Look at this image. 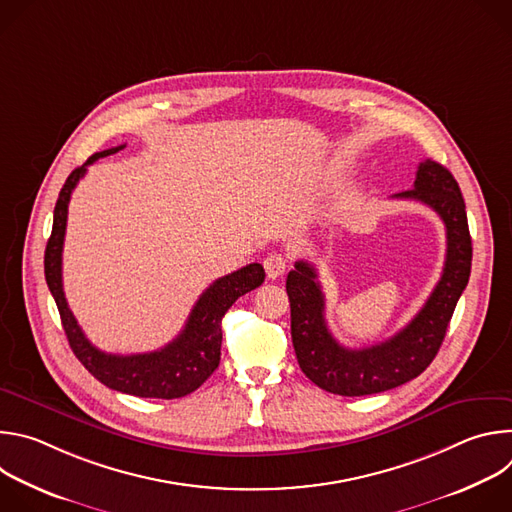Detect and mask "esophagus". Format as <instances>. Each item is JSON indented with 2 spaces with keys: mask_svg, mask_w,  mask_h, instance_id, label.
<instances>
[{
  "mask_svg": "<svg viewBox=\"0 0 512 512\" xmlns=\"http://www.w3.org/2000/svg\"><path fill=\"white\" fill-rule=\"evenodd\" d=\"M263 267H265V273L269 279H277L285 273L287 269V259L281 255V253H269L263 261Z\"/></svg>",
  "mask_w": 512,
  "mask_h": 512,
  "instance_id": "obj_1",
  "label": "esophagus"
}]
</instances>
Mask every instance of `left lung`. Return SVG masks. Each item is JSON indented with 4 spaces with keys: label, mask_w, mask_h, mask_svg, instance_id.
<instances>
[{
    "label": "left lung",
    "mask_w": 512,
    "mask_h": 512,
    "mask_svg": "<svg viewBox=\"0 0 512 512\" xmlns=\"http://www.w3.org/2000/svg\"><path fill=\"white\" fill-rule=\"evenodd\" d=\"M433 208L446 225V263L440 281L415 318L385 342L344 348L330 334L324 318V294L312 263L298 261L287 273L285 289L291 308V340L304 375L320 389L362 397L383 393L419 377L440 350L456 304L470 279L472 239L466 204L452 172L423 160L411 190L395 194Z\"/></svg>",
    "instance_id": "left-lung-1"
}]
</instances>
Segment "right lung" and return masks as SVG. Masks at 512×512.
Masks as SVG:
<instances>
[{
    "label": "right lung",
    "instance_id": "obj_1",
    "mask_svg": "<svg viewBox=\"0 0 512 512\" xmlns=\"http://www.w3.org/2000/svg\"><path fill=\"white\" fill-rule=\"evenodd\" d=\"M123 148L125 145H117V148L97 152L81 168L72 170V174L66 178L54 206L52 235L44 253V275L50 294L58 306L68 344L75 356L83 362V367L97 381L113 391L135 397L178 399L196 391L216 371L218 362H221L223 316L247 291L263 283L265 271L259 263H251L225 277H218L194 304L184 330L160 350L123 356L107 354L93 346L77 324V318L72 316L62 289V245L66 214L70 194L85 176L87 166Z\"/></svg>",
    "mask_w": 512,
    "mask_h": 512
}]
</instances>
